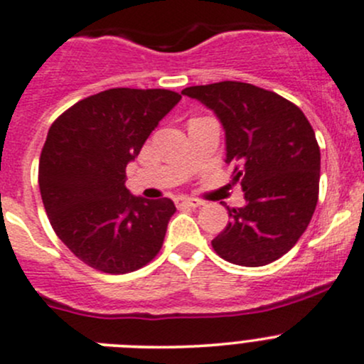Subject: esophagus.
Listing matches in <instances>:
<instances>
[{"mask_svg":"<svg viewBox=\"0 0 364 364\" xmlns=\"http://www.w3.org/2000/svg\"><path fill=\"white\" fill-rule=\"evenodd\" d=\"M204 204L202 200H198V198H178L176 200V205L178 208H200V205Z\"/></svg>","mask_w":364,"mask_h":364,"instance_id":"obj_1","label":"esophagus"}]
</instances>
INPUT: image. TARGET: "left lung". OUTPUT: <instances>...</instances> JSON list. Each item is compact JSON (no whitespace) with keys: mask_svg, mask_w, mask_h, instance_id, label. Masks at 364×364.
I'll list each match as a JSON object with an SVG mask.
<instances>
[{"mask_svg":"<svg viewBox=\"0 0 364 364\" xmlns=\"http://www.w3.org/2000/svg\"><path fill=\"white\" fill-rule=\"evenodd\" d=\"M183 95L216 114L225 131V162L233 167L246 205L213 239L227 262L262 267L286 255L307 230L319 195L321 153L298 106L251 83L188 87Z\"/></svg>","mask_w":364,"mask_h":364,"instance_id":"obj_1","label":"left lung"}]
</instances>
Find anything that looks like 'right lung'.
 Wrapping results in <instances>:
<instances>
[{"label":"right lung","mask_w":364,"mask_h":364,"mask_svg":"<svg viewBox=\"0 0 364 364\" xmlns=\"http://www.w3.org/2000/svg\"><path fill=\"white\" fill-rule=\"evenodd\" d=\"M179 101L166 89H109L52 124L38 171L41 200L57 237L92 269L134 272L162 247L174 202L132 195L125 167Z\"/></svg>","instance_id":"right-lung-1"}]
</instances>
